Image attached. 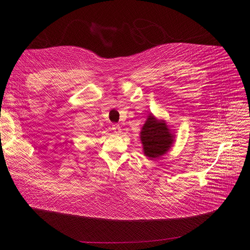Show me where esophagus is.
Masks as SVG:
<instances>
[{"label": "esophagus", "mask_w": 250, "mask_h": 250, "mask_svg": "<svg viewBox=\"0 0 250 250\" xmlns=\"http://www.w3.org/2000/svg\"><path fill=\"white\" fill-rule=\"evenodd\" d=\"M112 130L113 132L116 134V135H118L121 133V130H122V128H121V126H120V125H112Z\"/></svg>", "instance_id": "1"}]
</instances>
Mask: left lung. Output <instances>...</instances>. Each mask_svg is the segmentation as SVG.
I'll return each mask as SVG.
<instances>
[{
  "instance_id": "8db88e82",
  "label": "left lung",
  "mask_w": 250,
  "mask_h": 250,
  "mask_svg": "<svg viewBox=\"0 0 250 250\" xmlns=\"http://www.w3.org/2000/svg\"><path fill=\"white\" fill-rule=\"evenodd\" d=\"M140 139L144 155L153 160L165 155L171 149L175 135L164 120H159L150 113L141 129Z\"/></svg>"
}]
</instances>
